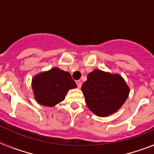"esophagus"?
<instances>
[{"label":"esophagus","instance_id":"1","mask_svg":"<svg viewBox=\"0 0 154 154\" xmlns=\"http://www.w3.org/2000/svg\"><path fill=\"white\" fill-rule=\"evenodd\" d=\"M76 85H77V86H78L79 88H80V87L82 86L81 81H79V80H78V81H76Z\"/></svg>","mask_w":154,"mask_h":154}]
</instances>
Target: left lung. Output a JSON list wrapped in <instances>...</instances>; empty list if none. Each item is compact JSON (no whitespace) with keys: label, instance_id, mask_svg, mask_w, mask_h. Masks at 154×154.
I'll list each match as a JSON object with an SVG mask.
<instances>
[{"label":"left lung","instance_id":"8db88e82","mask_svg":"<svg viewBox=\"0 0 154 154\" xmlns=\"http://www.w3.org/2000/svg\"><path fill=\"white\" fill-rule=\"evenodd\" d=\"M87 106L99 116L116 112L126 100L129 88L120 75L95 69L82 85Z\"/></svg>","mask_w":154,"mask_h":154}]
</instances>
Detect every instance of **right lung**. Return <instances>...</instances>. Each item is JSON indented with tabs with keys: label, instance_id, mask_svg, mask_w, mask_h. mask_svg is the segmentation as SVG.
Instances as JSON below:
<instances>
[{
	"label": "right lung",
	"instance_id": "right-lung-1",
	"mask_svg": "<svg viewBox=\"0 0 154 154\" xmlns=\"http://www.w3.org/2000/svg\"><path fill=\"white\" fill-rule=\"evenodd\" d=\"M76 87L71 75L58 68L41 73L32 80L35 99L45 106H54L63 101L68 91Z\"/></svg>",
	"mask_w": 154,
	"mask_h": 154
}]
</instances>
